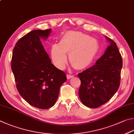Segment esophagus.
<instances>
[{
    "label": "esophagus",
    "instance_id": "obj_1",
    "mask_svg": "<svg viewBox=\"0 0 134 134\" xmlns=\"http://www.w3.org/2000/svg\"><path fill=\"white\" fill-rule=\"evenodd\" d=\"M73 77V75H69V74H67V79H71V78Z\"/></svg>",
    "mask_w": 134,
    "mask_h": 134
}]
</instances>
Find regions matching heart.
I'll return each instance as SVG.
<instances>
[{"instance_id":"heart-1","label":"heart","mask_w":134,"mask_h":134,"mask_svg":"<svg viewBox=\"0 0 134 134\" xmlns=\"http://www.w3.org/2000/svg\"><path fill=\"white\" fill-rule=\"evenodd\" d=\"M99 44L97 40L80 31H69L65 33L59 44L52 46L50 55L53 64L63 69L69 62L74 69L82 70L88 67L98 53Z\"/></svg>"}]
</instances>
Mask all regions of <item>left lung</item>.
<instances>
[{
    "instance_id": "1",
    "label": "left lung",
    "mask_w": 134,
    "mask_h": 134,
    "mask_svg": "<svg viewBox=\"0 0 134 134\" xmlns=\"http://www.w3.org/2000/svg\"><path fill=\"white\" fill-rule=\"evenodd\" d=\"M104 54L93 66L78 74L81 80L79 94L88 107L98 108L108 102L120 84L122 59L116 43L111 38Z\"/></svg>"
}]
</instances>
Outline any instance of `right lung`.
<instances>
[{
    "instance_id": "1",
    "label": "right lung",
    "mask_w": 134,
    "mask_h": 134,
    "mask_svg": "<svg viewBox=\"0 0 134 134\" xmlns=\"http://www.w3.org/2000/svg\"><path fill=\"white\" fill-rule=\"evenodd\" d=\"M52 29L31 31L13 48L11 68L17 89L30 105L48 109L56 103L66 75L53 65L40 39L46 40Z\"/></svg>"
}]
</instances>
